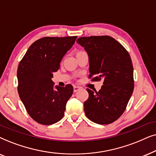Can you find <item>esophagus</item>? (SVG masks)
<instances>
[{"mask_svg":"<svg viewBox=\"0 0 156 156\" xmlns=\"http://www.w3.org/2000/svg\"><path fill=\"white\" fill-rule=\"evenodd\" d=\"M80 88L79 86H74L73 87V91H74V92H77V91L79 90Z\"/></svg>","mask_w":156,"mask_h":156,"instance_id":"esophagus-1","label":"esophagus"}]
</instances>
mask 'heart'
I'll return each mask as SVG.
<instances>
[{
	"label": "heart",
	"instance_id": "obj_1",
	"mask_svg": "<svg viewBox=\"0 0 156 156\" xmlns=\"http://www.w3.org/2000/svg\"><path fill=\"white\" fill-rule=\"evenodd\" d=\"M81 52H82V51H79V52H78V53H81Z\"/></svg>",
	"mask_w": 156,
	"mask_h": 156
}]
</instances>
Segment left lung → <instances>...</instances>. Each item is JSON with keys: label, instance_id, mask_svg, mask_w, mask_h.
<instances>
[{"label": "left lung", "instance_id": "1", "mask_svg": "<svg viewBox=\"0 0 156 156\" xmlns=\"http://www.w3.org/2000/svg\"><path fill=\"white\" fill-rule=\"evenodd\" d=\"M77 43L88 55L89 77L103 81L99 91L87 88L89 97L84 103L85 113L95 123H113L125 111L133 91V67L129 53L108 36L80 37Z\"/></svg>", "mask_w": 156, "mask_h": 156}]
</instances>
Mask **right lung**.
I'll use <instances>...</instances> for the list:
<instances>
[{
	"instance_id": "add662e5",
	"label": "right lung",
	"mask_w": 156,
	"mask_h": 156,
	"mask_svg": "<svg viewBox=\"0 0 156 156\" xmlns=\"http://www.w3.org/2000/svg\"><path fill=\"white\" fill-rule=\"evenodd\" d=\"M76 38L68 36L39 39L29 47L19 63L18 94L28 113L37 123L52 125L63 117L73 88L70 84L54 86L51 78Z\"/></svg>"
}]
</instances>
